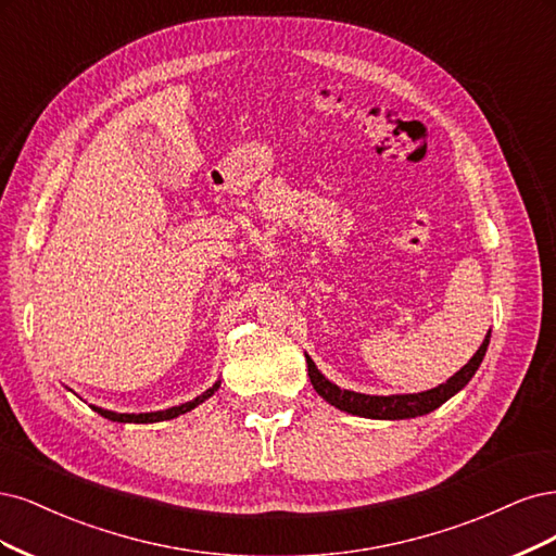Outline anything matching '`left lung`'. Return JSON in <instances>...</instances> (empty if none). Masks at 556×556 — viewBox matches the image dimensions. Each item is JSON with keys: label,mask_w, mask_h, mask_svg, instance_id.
I'll return each instance as SVG.
<instances>
[{"label": "left lung", "mask_w": 556, "mask_h": 556, "mask_svg": "<svg viewBox=\"0 0 556 556\" xmlns=\"http://www.w3.org/2000/svg\"><path fill=\"white\" fill-rule=\"evenodd\" d=\"M490 344V332L485 337V342L480 344L476 355L471 361L464 365L455 376H451L445 383L439 388L418 392V395H390V397H376V395H363V392H353V390H342L339 386L330 383L324 374H320L314 365L312 357L307 355V369H309V379L314 390L324 397L328 404L346 410V414L353 416H363V418H376V420H402V418H416L425 416L429 410L439 408L443 402L451 400L455 392H459L464 386L471 381V376L480 367L482 357H485Z\"/></svg>", "instance_id": "8db88e82"}]
</instances>
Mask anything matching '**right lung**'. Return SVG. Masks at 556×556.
I'll return each mask as SVG.
<instances>
[{
	"mask_svg": "<svg viewBox=\"0 0 556 556\" xmlns=\"http://www.w3.org/2000/svg\"><path fill=\"white\" fill-rule=\"evenodd\" d=\"M219 388V381L214 383L210 390H205L203 395H199L195 400L187 402V404H180V406H173V408H166V410H154V414H115V410H105V408H99V406H92L99 416L109 418L113 422H159V420H170V418H177L187 414V410L195 408L199 404H203L207 397H212L214 392H217Z\"/></svg>",
	"mask_w": 556,
	"mask_h": 556,
	"instance_id": "right-lung-1",
	"label": "right lung"
}]
</instances>
